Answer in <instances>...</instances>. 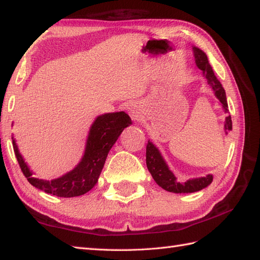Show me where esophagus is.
Here are the masks:
<instances>
[{"label":"esophagus","instance_id":"obj_1","mask_svg":"<svg viewBox=\"0 0 260 260\" xmlns=\"http://www.w3.org/2000/svg\"><path fill=\"white\" fill-rule=\"evenodd\" d=\"M126 109L127 112H128L129 116L134 120L137 119L140 117V114H141V105L137 103V102H131L126 105Z\"/></svg>","mask_w":260,"mask_h":260}]
</instances>
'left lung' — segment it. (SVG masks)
I'll use <instances>...</instances> for the list:
<instances>
[{
  "instance_id": "8db88e82",
  "label": "left lung",
  "mask_w": 260,
  "mask_h": 260,
  "mask_svg": "<svg viewBox=\"0 0 260 260\" xmlns=\"http://www.w3.org/2000/svg\"><path fill=\"white\" fill-rule=\"evenodd\" d=\"M192 51L198 69H200L203 77L207 78L208 84L211 87L214 96L217 97L220 105H221L224 114H227L224 120V133L227 135L230 131H233V121H231V116L229 115L225 91L221 84H220V81L217 79V77H215L211 64L209 63L206 52H203L201 49L197 47H192ZM146 165L156 184L165 191L172 193H193L200 191L211 184L213 180L212 174H207L206 176H201V178L179 182L176 180L174 173L170 170L168 163L165 162L161 152L150 140L146 144Z\"/></svg>"
}]
</instances>
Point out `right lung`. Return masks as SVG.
Listing matches in <instances>:
<instances>
[{"instance_id": "add662e5", "label": "right lung", "mask_w": 260, "mask_h": 260, "mask_svg": "<svg viewBox=\"0 0 260 260\" xmlns=\"http://www.w3.org/2000/svg\"><path fill=\"white\" fill-rule=\"evenodd\" d=\"M129 125H132V119L125 112L97 116L88 132L85 151L79 163L69 172L51 181L35 178L22 157L13 136L12 144L22 172L31 185L60 198L79 197L96 185L110 148L118 140L121 132Z\"/></svg>"}]
</instances>
